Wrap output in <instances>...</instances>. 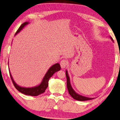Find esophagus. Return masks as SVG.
Segmentation results:
<instances>
[{
  "mask_svg": "<svg viewBox=\"0 0 120 120\" xmlns=\"http://www.w3.org/2000/svg\"><path fill=\"white\" fill-rule=\"evenodd\" d=\"M67 64H68V62L66 61V60H61L60 62V65L62 69H64V68L66 67V66L67 65Z\"/></svg>",
  "mask_w": 120,
  "mask_h": 120,
  "instance_id": "esophagus-1",
  "label": "esophagus"
}]
</instances>
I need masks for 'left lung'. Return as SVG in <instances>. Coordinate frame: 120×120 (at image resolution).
Instances as JSON below:
<instances>
[{"label":"left lung","instance_id":"8db88e82","mask_svg":"<svg viewBox=\"0 0 120 120\" xmlns=\"http://www.w3.org/2000/svg\"><path fill=\"white\" fill-rule=\"evenodd\" d=\"M110 39L112 40V41H114L112 37L110 36ZM65 75L66 77V79H67V88H68V91H69L70 95L73 99L78 101H86V100H92V99H94V98H88V97H84V96H82V95L79 94L78 93H76L75 90L73 89L70 83V79L69 75H68V72L67 70H66Z\"/></svg>","mask_w":120,"mask_h":120}]
</instances>
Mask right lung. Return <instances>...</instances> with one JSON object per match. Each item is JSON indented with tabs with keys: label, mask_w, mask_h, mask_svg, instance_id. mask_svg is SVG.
Wrapping results in <instances>:
<instances>
[{
	"label": "right lung",
	"mask_w": 120,
	"mask_h": 120,
	"mask_svg": "<svg viewBox=\"0 0 120 120\" xmlns=\"http://www.w3.org/2000/svg\"><path fill=\"white\" fill-rule=\"evenodd\" d=\"M29 22H25L23 23L20 26L19 28L18 29L17 32H16L15 36L16 34H18L22 29L24 27L27 25H28ZM60 66L59 63L55 64L54 65H52L49 69L48 70L47 73H45V77H43V79H42L41 84H40L38 85H37L36 86L32 87H21L16 83L15 81L14 80L13 78L11 75V73L10 72V69H9V72H10V74L11 79L15 87L17 89L18 91L21 93L24 94L25 95H30V96H38V95L44 93L45 92V90L48 86V82L49 79L52 76V75L54 74L55 72L60 71Z\"/></svg>",
	"instance_id": "right-lung-1"
}]
</instances>
